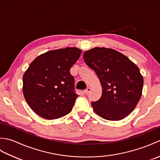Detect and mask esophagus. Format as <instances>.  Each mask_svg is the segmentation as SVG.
I'll return each instance as SVG.
<instances>
[{"label": "esophagus", "mask_w": 160, "mask_h": 160, "mask_svg": "<svg viewBox=\"0 0 160 160\" xmlns=\"http://www.w3.org/2000/svg\"><path fill=\"white\" fill-rule=\"evenodd\" d=\"M90 91H91V88L90 87H87V89L84 91V93H85V94H88V93H90Z\"/></svg>", "instance_id": "1"}]
</instances>
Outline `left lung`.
I'll return each instance as SVG.
<instances>
[{
  "instance_id": "1",
  "label": "left lung",
  "mask_w": 160,
  "mask_h": 160,
  "mask_svg": "<svg viewBox=\"0 0 160 160\" xmlns=\"http://www.w3.org/2000/svg\"><path fill=\"white\" fill-rule=\"evenodd\" d=\"M83 58L102 88L101 98L91 102L95 113L111 121L128 116L142 96L144 80L139 68L122 53L104 47L87 51Z\"/></svg>"
}]
</instances>
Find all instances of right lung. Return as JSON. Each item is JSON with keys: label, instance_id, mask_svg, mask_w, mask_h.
<instances>
[{"label": "right lung", "instance_id": "obj_1", "mask_svg": "<svg viewBox=\"0 0 160 160\" xmlns=\"http://www.w3.org/2000/svg\"><path fill=\"white\" fill-rule=\"evenodd\" d=\"M81 53L76 47L49 51L29 64L22 78L23 94L39 116L54 120L72 110L78 95L70 69Z\"/></svg>", "mask_w": 160, "mask_h": 160}]
</instances>
